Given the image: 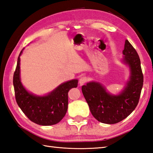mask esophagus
Returning <instances> with one entry per match:
<instances>
[{
  "instance_id": "esophagus-1",
  "label": "esophagus",
  "mask_w": 153,
  "mask_h": 153,
  "mask_svg": "<svg viewBox=\"0 0 153 153\" xmlns=\"http://www.w3.org/2000/svg\"><path fill=\"white\" fill-rule=\"evenodd\" d=\"M88 80H89V79H88V77H86V76L82 77H81V79H79L80 85H83L84 83H87V82H88Z\"/></svg>"
}]
</instances>
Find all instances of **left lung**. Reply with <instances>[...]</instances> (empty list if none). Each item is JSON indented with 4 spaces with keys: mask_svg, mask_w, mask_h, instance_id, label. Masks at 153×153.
Masks as SVG:
<instances>
[{
    "mask_svg": "<svg viewBox=\"0 0 153 153\" xmlns=\"http://www.w3.org/2000/svg\"><path fill=\"white\" fill-rule=\"evenodd\" d=\"M123 62L131 70L130 79L122 93L110 95L96 82H90L82 87L83 95L94 118L108 124L118 123L127 118L138 105L143 85V74L137 51L128 40L123 51Z\"/></svg>",
    "mask_w": 153,
    "mask_h": 153,
    "instance_id": "obj_1",
    "label": "left lung"
}]
</instances>
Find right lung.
Wrapping results in <instances>:
<instances>
[{
    "label": "right lung",
    "mask_w": 153,
    "mask_h": 153,
    "mask_svg": "<svg viewBox=\"0 0 153 153\" xmlns=\"http://www.w3.org/2000/svg\"><path fill=\"white\" fill-rule=\"evenodd\" d=\"M22 51L18 58L17 66L13 76L16 102L31 122L41 126L56 124L66 114L68 91L71 88L77 87L78 81L73 79L62 84L46 96L37 97L32 95L23 87L19 78V56Z\"/></svg>",
    "instance_id": "1"
}]
</instances>
